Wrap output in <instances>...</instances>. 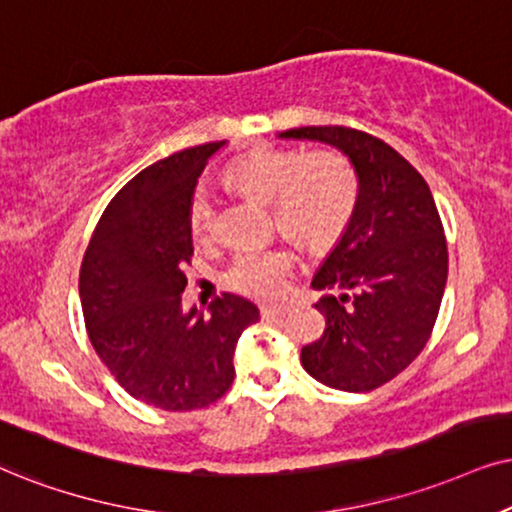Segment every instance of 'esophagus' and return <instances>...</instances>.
Wrapping results in <instances>:
<instances>
[{"label": "esophagus", "mask_w": 512, "mask_h": 512, "mask_svg": "<svg viewBox=\"0 0 512 512\" xmlns=\"http://www.w3.org/2000/svg\"><path fill=\"white\" fill-rule=\"evenodd\" d=\"M260 312H262V319H276V316L286 314L288 307L286 304H264Z\"/></svg>", "instance_id": "1"}]
</instances>
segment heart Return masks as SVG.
Instances as JSON below:
<instances>
[{
	"label": "heart",
	"mask_w": 512,
	"mask_h": 512,
	"mask_svg": "<svg viewBox=\"0 0 512 512\" xmlns=\"http://www.w3.org/2000/svg\"><path fill=\"white\" fill-rule=\"evenodd\" d=\"M226 179L250 196L269 200L278 229L309 250L338 243L357 210V177L347 160L333 151L260 148L226 167ZM186 224L193 241H210L215 203L203 186L193 191ZM290 264L293 260L281 248L245 250L231 262L226 283L243 295H278Z\"/></svg>",
	"instance_id": "1"
}]
</instances>
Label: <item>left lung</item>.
I'll return each instance as SVG.
<instances>
[{
  "label": "left lung",
  "mask_w": 512,
  "mask_h": 512,
  "mask_svg": "<svg viewBox=\"0 0 512 512\" xmlns=\"http://www.w3.org/2000/svg\"><path fill=\"white\" fill-rule=\"evenodd\" d=\"M281 139L331 144L359 181L357 210L314 274L326 331L302 366L342 392H371L423 352L442 304L449 252L430 186L383 139L352 127H297Z\"/></svg>",
  "instance_id": "left-lung-1"
}]
</instances>
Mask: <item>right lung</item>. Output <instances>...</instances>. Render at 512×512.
Wrapping results in <instances>:
<instances>
[{
  "instance_id": "add662e5",
  "label": "right lung",
  "mask_w": 512,
  "mask_h": 512,
  "mask_svg": "<svg viewBox=\"0 0 512 512\" xmlns=\"http://www.w3.org/2000/svg\"><path fill=\"white\" fill-rule=\"evenodd\" d=\"M226 141L148 165L103 210L80 269L84 326L99 359L134 399L165 411L215 404L234 383L236 342L260 309L224 293L186 312L193 241L186 210L200 172Z\"/></svg>"
}]
</instances>
